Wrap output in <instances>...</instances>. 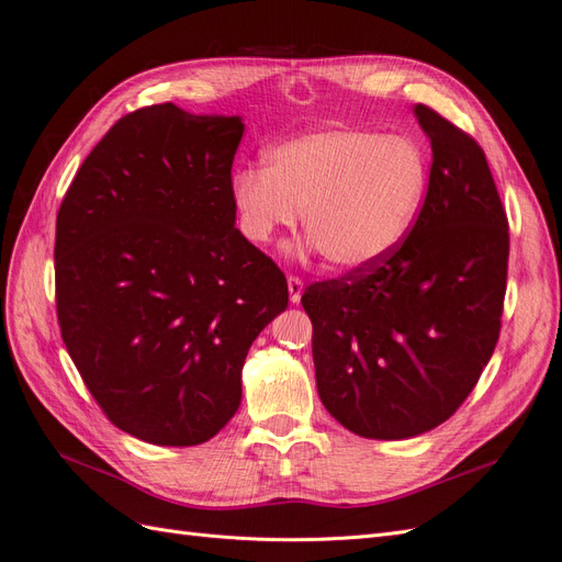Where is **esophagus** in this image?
Returning <instances> with one entry per match:
<instances>
[{
    "instance_id": "obj_1",
    "label": "esophagus",
    "mask_w": 562,
    "mask_h": 562,
    "mask_svg": "<svg viewBox=\"0 0 562 562\" xmlns=\"http://www.w3.org/2000/svg\"><path fill=\"white\" fill-rule=\"evenodd\" d=\"M302 288H305V285H302L300 277H295V274L288 277V295H291V302H300Z\"/></svg>"
}]
</instances>
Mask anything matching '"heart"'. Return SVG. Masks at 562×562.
<instances>
[{"label": "heart", "instance_id": "obj_1", "mask_svg": "<svg viewBox=\"0 0 562 562\" xmlns=\"http://www.w3.org/2000/svg\"><path fill=\"white\" fill-rule=\"evenodd\" d=\"M428 189V158L406 134L330 127L265 154V170L234 179L244 232L269 240L295 224L324 260L355 271L383 260L412 229Z\"/></svg>", "mask_w": 562, "mask_h": 562}]
</instances>
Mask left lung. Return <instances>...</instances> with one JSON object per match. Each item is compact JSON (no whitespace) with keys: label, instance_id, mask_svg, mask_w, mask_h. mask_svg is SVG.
Instances as JSON below:
<instances>
[{"label":"left lung","instance_id":"left-lung-1","mask_svg":"<svg viewBox=\"0 0 562 562\" xmlns=\"http://www.w3.org/2000/svg\"><path fill=\"white\" fill-rule=\"evenodd\" d=\"M432 165L423 207L383 260L305 288L316 390L342 428L406 439L457 414L502 333L508 217L482 146L416 105Z\"/></svg>","mask_w":562,"mask_h":562}]
</instances>
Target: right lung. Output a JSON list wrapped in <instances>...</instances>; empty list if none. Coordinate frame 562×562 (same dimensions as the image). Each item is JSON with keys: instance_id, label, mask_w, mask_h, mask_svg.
<instances>
[{"instance_id": "add662e5", "label": "right lung", "mask_w": 562, "mask_h": 562, "mask_svg": "<svg viewBox=\"0 0 562 562\" xmlns=\"http://www.w3.org/2000/svg\"><path fill=\"white\" fill-rule=\"evenodd\" d=\"M240 136V117L132 111L58 207L60 338L105 418L148 445L215 437L252 340L288 307L283 271L234 226Z\"/></svg>"}]
</instances>
